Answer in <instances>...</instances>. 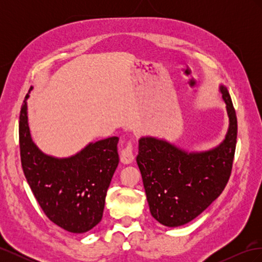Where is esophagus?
<instances>
[{
  "label": "esophagus",
  "instance_id": "esophagus-1",
  "mask_svg": "<svg viewBox=\"0 0 262 262\" xmlns=\"http://www.w3.org/2000/svg\"><path fill=\"white\" fill-rule=\"evenodd\" d=\"M120 161L122 164H131L134 161V152H133V144L129 142L126 146L121 150L120 153Z\"/></svg>",
  "mask_w": 262,
  "mask_h": 262
}]
</instances>
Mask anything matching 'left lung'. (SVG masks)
Listing matches in <instances>:
<instances>
[{
    "instance_id": "8db88e82",
    "label": "left lung",
    "mask_w": 262,
    "mask_h": 262,
    "mask_svg": "<svg viewBox=\"0 0 262 262\" xmlns=\"http://www.w3.org/2000/svg\"><path fill=\"white\" fill-rule=\"evenodd\" d=\"M229 119L224 141L210 150L188 153L152 137L139 140L137 163L152 216L161 224H187L223 191L233 167L237 118L225 86H220Z\"/></svg>"
}]
</instances>
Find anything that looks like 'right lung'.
I'll return each mask as SVG.
<instances>
[{
    "label": "right lung",
    "instance_id": "obj_1",
    "mask_svg": "<svg viewBox=\"0 0 262 262\" xmlns=\"http://www.w3.org/2000/svg\"><path fill=\"white\" fill-rule=\"evenodd\" d=\"M31 90L33 87L24 99L19 116L24 175L47 217L68 232L85 233L102 217L107 190L119 164V138L90 143L68 158L43 154L29 132L26 100Z\"/></svg>",
    "mask_w": 262,
    "mask_h": 262
}]
</instances>
